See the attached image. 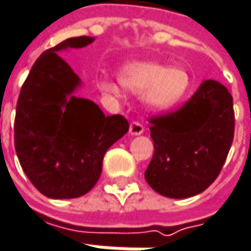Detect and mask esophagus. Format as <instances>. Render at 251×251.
Segmentation results:
<instances>
[{
  "label": "esophagus",
  "instance_id": "34e87169",
  "mask_svg": "<svg viewBox=\"0 0 251 251\" xmlns=\"http://www.w3.org/2000/svg\"><path fill=\"white\" fill-rule=\"evenodd\" d=\"M144 132V126L138 121H132L130 124V134L131 135H141Z\"/></svg>",
  "mask_w": 251,
  "mask_h": 251
}]
</instances>
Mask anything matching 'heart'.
I'll return each mask as SVG.
<instances>
[{"instance_id":"b5f03b06","label":"heart","mask_w":251,"mask_h":251,"mask_svg":"<svg viewBox=\"0 0 251 251\" xmlns=\"http://www.w3.org/2000/svg\"><path fill=\"white\" fill-rule=\"evenodd\" d=\"M120 83L128 91L141 93L142 103L155 111L175 107L187 95L191 78L181 67H166L155 61H132L124 64L119 74ZM120 83L110 76H101L98 86L104 95L119 98Z\"/></svg>"}]
</instances>
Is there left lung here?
I'll return each instance as SVG.
<instances>
[{
  "mask_svg": "<svg viewBox=\"0 0 251 251\" xmlns=\"http://www.w3.org/2000/svg\"><path fill=\"white\" fill-rule=\"evenodd\" d=\"M153 156L145 180L160 196L188 198L207 190L226 160L235 132L233 99L208 79L175 113L152 119Z\"/></svg>",
  "mask_w": 251,
  "mask_h": 251,
  "instance_id": "obj_1",
  "label": "left lung"
}]
</instances>
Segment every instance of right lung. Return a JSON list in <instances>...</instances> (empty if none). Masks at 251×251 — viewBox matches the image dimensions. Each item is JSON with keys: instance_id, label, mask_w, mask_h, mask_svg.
I'll use <instances>...</instances> for the list:
<instances>
[{"instance_id": "1", "label": "right lung", "mask_w": 251, "mask_h": 251, "mask_svg": "<svg viewBox=\"0 0 251 251\" xmlns=\"http://www.w3.org/2000/svg\"><path fill=\"white\" fill-rule=\"evenodd\" d=\"M93 37L67 39L33 64L19 93L15 151L25 175L46 197L76 198L91 191L106 151L128 131L120 114L104 116L95 101L78 98L81 79L58 55Z\"/></svg>"}]
</instances>
